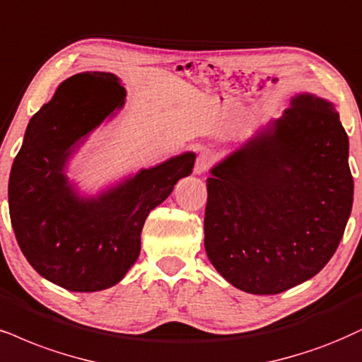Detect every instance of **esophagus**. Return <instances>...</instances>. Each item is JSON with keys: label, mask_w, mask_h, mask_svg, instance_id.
I'll return each mask as SVG.
<instances>
[{"label": "esophagus", "mask_w": 362, "mask_h": 362, "mask_svg": "<svg viewBox=\"0 0 362 362\" xmlns=\"http://www.w3.org/2000/svg\"><path fill=\"white\" fill-rule=\"evenodd\" d=\"M213 160H215V158H213V154L209 153V151H204V153L199 154L198 159H196L194 173H196V174L206 173L208 169L213 166Z\"/></svg>", "instance_id": "esophagus-1"}]
</instances>
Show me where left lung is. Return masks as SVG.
<instances>
[{
  "label": "left lung",
  "mask_w": 362,
  "mask_h": 362,
  "mask_svg": "<svg viewBox=\"0 0 362 362\" xmlns=\"http://www.w3.org/2000/svg\"><path fill=\"white\" fill-rule=\"evenodd\" d=\"M349 139L331 102L293 97L280 119L211 169L204 248L233 287L272 296L319 274L354 196Z\"/></svg>",
  "instance_id": "left-lung-1"
}]
</instances>
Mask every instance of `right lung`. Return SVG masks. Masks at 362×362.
Wrapping results in <instances>:
<instances>
[{
  "instance_id": "1",
  "label": "right lung",
  "mask_w": 362,
  "mask_h": 362,
  "mask_svg": "<svg viewBox=\"0 0 362 362\" xmlns=\"http://www.w3.org/2000/svg\"><path fill=\"white\" fill-rule=\"evenodd\" d=\"M124 99L126 88L112 74L65 80L31 117L11 168L8 202L16 242L40 275L72 292L120 282L139 257L147 215L193 171L196 156L186 153L142 169L99 198L74 193L64 174L66 159Z\"/></svg>"
}]
</instances>
